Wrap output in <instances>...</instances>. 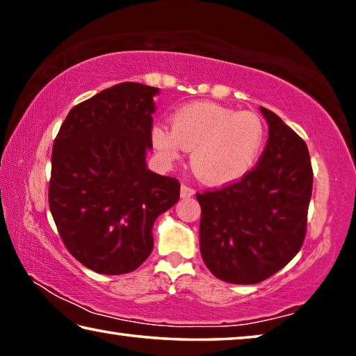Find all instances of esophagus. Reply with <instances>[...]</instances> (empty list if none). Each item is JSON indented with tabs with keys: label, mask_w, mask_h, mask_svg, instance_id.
I'll use <instances>...</instances> for the list:
<instances>
[{
	"label": "esophagus",
	"mask_w": 356,
	"mask_h": 356,
	"mask_svg": "<svg viewBox=\"0 0 356 356\" xmlns=\"http://www.w3.org/2000/svg\"><path fill=\"white\" fill-rule=\"evenodd\" d=\"M195 193H196L195 188H191V186H188V185L180 186V197H191Z\"/></svg>",
	"instance_id": "obj_1"
}]
</instances>
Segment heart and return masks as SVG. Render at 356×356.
Returning a JSON list of instances; mask_svg holds the SVG:
<instances>
[{
  "instance_id": "b5f03b06",
  "label": "heart",
  "mask_w": 356,
  "mask_h": 356,
  "mask_svg": "<svg viewBox=\"0 0 356 356\" xmlns=\"http://www.w3.org/2000/svg\"><path fill=\"white\" fill-rule=\"evenodd\" d=\"M154 147L168 163L191 150L190 163L202 182L226 185L243 179L256 166L265 143L257 114L238 113L213 102L188 104L171 116V130L155 125Z\"/></svg>"
}]
</instances>
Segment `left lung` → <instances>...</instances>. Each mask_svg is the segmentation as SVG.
Wrapping results in <instances>:
<instances>
[{
  "label": "left lung",
  "mask_w": 356,
  "mask_h": 356,
  "mask_svg": "<svg viewBox=\"0 0 356 356\" xmlns=\"http://www.w3.org/2000/svg\"><path fill=\"white\" fill-rule=\"evenodd\" d=\"M268 141L238 182L196 193L204 264L231 284H257L300 251L312 193L308 146L273 111L261 106Z\"/></svg>",
  "instance_id": "left-lung-1"
}]
</instances>
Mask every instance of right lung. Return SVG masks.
Here are the masks:
<instances>
[{"instance_id": "1", "label": "right lung", "mask_w": 356, "mask_h": 356, "mask_svg": "<svg viewBox=\"0 0 356 356\" xmlns=\"http://www.w3.org/2000/svg\"><path fill=\"white\" fill-rule=\"evenodd\" d=\"M156 94L141 83L108 88L72 108L53 144V220L70 254L102 275L140 267L156 216L179 201V180L146 165Z\"/></svg>"}]
</instances>
